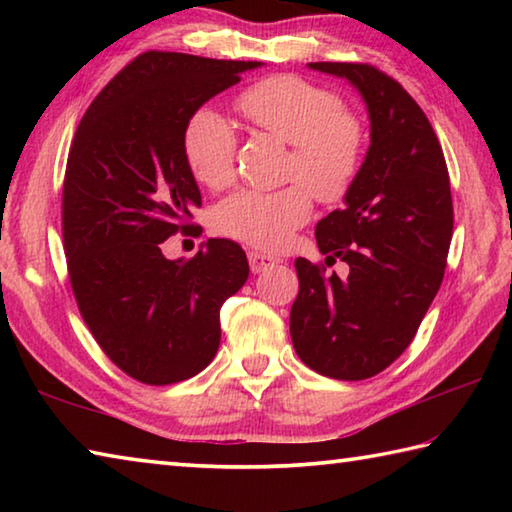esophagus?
I'll return each mask as SVG.
<instances>
[{
	"label": "esophagus",
	"instance_id": "1",
	"mask_svg": "<svg viewBox=\"0 0 512 512\" xmlns=\"http://www.w3.org/2000/svg\"><path fill=\"white\" fill-rule=\"evenodd\" d=\"M248 264H250V271H253V273H262V271H266V268L280 264V259L273 257V255L259 253V250H250Z\"/></svg>",
	"mask_w": 512,
	"mask_h": 512
}]
</instances>
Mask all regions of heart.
Here are the masks:
<instances>
[{
  "label": "heart",
  "instance_id": "1",
  "mask_svg": "<svg viewBox=\"0 0 512 512\" xmlns=\"http://www.w3.org/2000/svg\"><path fill=\"white\" fill-rule=\"evenodd\" d=\"M237 110L250 124L293 144L289 178L301 183L262 192L239 189L214 210L221 235L259 250H282L293 232L309 221L311 194L323 203L348 196L366 149L359 119L343 112L334 92L298 76H271L237 97ZM183 149L194 178L205 187L228 185L235 173L237 133L221 112L203 108L189 117Z\"/></svg>",
  "mask_w": 512,
  "mask_h": 512
}]
</instances>
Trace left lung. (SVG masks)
<instances>
[{
    "instance_id": "obj_1",
    "label": "left lung",
    "mask_w": 512,
    "mask_h": 512,
    "mask_svg": "<svg viewBox=\"0 0 512 512\" xmlns=\"http://www.w3.org/2000/svg\"><path fill=\"white\" fill-rule=\"evenodd\" d=\"M361 94L370 146L343 210L316 225L325 264L341 259L348 277L298 257L291 341L320 375L375 377L409 348L443 282L454 207L443 149L427 115L400 83L361 63H309Z\"/></svg>"
}]
</instances>
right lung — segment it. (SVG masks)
<instances>
[{"label":"right lung","instance_id":"obj_1","mask_svg":"<svg viewBox=\"0 0 512 512\" xmlns=\"http://www.w3.org/2000/svg\"><path fill=\"white\" fill-rule=\"evenodd\" d=\"M264 63L146 51L112 79L76 128L63 187V241L85 325L110 361L151 386L189 379L214 359L223 302L248 259L207 239L183 262L160 244L201 207L183 135L189 117Z\"/></svg>","mask_w":512,"mask_h":512}]
</instances>
